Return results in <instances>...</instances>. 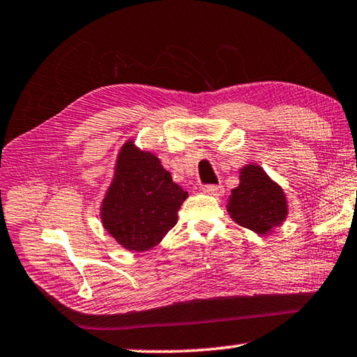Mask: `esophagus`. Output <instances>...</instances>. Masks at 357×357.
<instances>
[{
    "instance_id": "1",
    "label": "esophagus",
    "mask_w": 357,
    "mask_h": 357,
    "mask_svg": "<svg viewBox=\"0 0 357 357\" xmlns=\"http://www.w3.org/2000/svg\"><path fill=\"white\" fill-rule=\"evenodd\" d=\"M202 191L208 196H221L225 192V188L221 185H207L204 186Z\"/></svg>"
}]
</instances>
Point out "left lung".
<instances>
[{"mask_svg":"<svg viewBox=\"0 0 357 357\" xmlns=\"http://www.w3.org/2000/svg\"><path fill=\"white\" fill-rule=\"evenodd\" d=\"M229 217L259 236H271L289 213L288 197L268 174L256 162L238 169V186L226 202Z\"/></svg>","mask_w":357,"mask_h":357,"instance_id":"8db88e82","label":"left lung"}]
</instances>
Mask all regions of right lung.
I'll return each instance as SVG.
<instances>
[{"label": "right lung", "instance_id": "1", "mask_svg": "<svg viewBox=\"0 0 357 357\" xmlns=\"http://www.w3.org/2000/svg\"><path fill=\"white\" fill-rule=\"evenodd\" d=\"M186 197L188 192L174 182L155 151L128 139L116 155L99 217L121 248L140 253L160 245L177 225Z\"/></svg>", "mask_w": 357, "mask_h": 357}]
</instances>
